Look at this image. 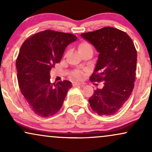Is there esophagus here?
Listing matches in <instances>:
<instances>
[{
	"instance_id": "34e87169",
	"label": "esophagus",
	"mask_w": 152,
	"mask_h": 152,
	"mask_svg": "<svg viewBox=\"0 0 152 152\" xmlns=\"http://www.w3.org/2000/svg\"><path fill=\"white\" fill-rule=\"evenodd\" d=\"M72 85L74 86H83V84L81 83H79V82L74 81V82H72Z\"/></svg>"
}]
</instances>
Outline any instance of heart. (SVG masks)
<instances>
[{
  "instance_id": "heart-1",
  "label": "heart",
  "mask_w": 152,
  "mask_h": 152,
  "mask_svg": "<svg viewBox=\"0 0 152 152\" xmlns=\"http://www.w3.org/2000/svg\"><path fill=\"white\" fill-rule=\"evenodd\" d=\"M93 50L92 48V46L90 45V43H87V42H83V43H80L79 45H78V52H81L83 50ZM71 77L72 78H75V79H80L82 77V73L79 72V71H76L73 73L71 76Z\"/></svg>"
}]
</instances>
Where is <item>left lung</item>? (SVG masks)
Here are the masks:
<instances>
[{"label": "left lung", "mask_w": 152, "mask_h": 152, "mask_svg": "<svg viewBox=\"0 0 152 152\" xmlns=\"http://www.w3.org/2000/svg\"><path fill=\"white\" fill-rule=\"evenodd\" d=\"M99 53L90 80L102 81L88 99L90 107L100 116L118 111L131 95L135 80L137 51L126 32L107 26L80 34Z\"/></svg>", "instance_id": "obj_1"}]
</instances>
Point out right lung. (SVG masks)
Returning <instances> with one entry per match:
<instances>
[{"label":"right lung","mask_w":152,"mask_h":152,"mask_svg":"<svg viewBox=\"0 0 152 152\" xmlns=\"http://www.w3.org/2000/svg\"><path fill=\"white\" fill-rule=\"evenodd\" d=\"M72 34L45 30L23 43L16 61L21 93L35 114L53 116L62 107L69 89V80L50 83L52 67L61 61L66 48L76 41Z\"/></svg>","instance_id":"1"}]
</instances>
